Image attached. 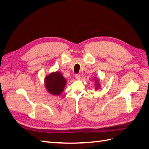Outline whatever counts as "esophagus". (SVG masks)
<instances>
[{
  "label": "esophagus",
  "mask_w": 149,
  "mask_h": 149,
  "mask_svg": "<svg viewBox=\"0 0 149 149\" xmlns=\"http://www.w3.org/2000/svg\"><path fill=\"white\" fill-rule=\"evenodd\" d=\"M75 78L77 79L78 80H79L81 79V75L79 74H76L75 75Z\"/></svg>",
  "instance_id": "34e87169"
}]
</instances>
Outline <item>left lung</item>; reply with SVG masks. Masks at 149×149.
Segmentation results:
<instances>
[{"mask_svg":"<svg viewBox=\"0 0 149 149\" xmlns=\"http://www.w3.org/2000/svg\"><path fill=\"white\" fill-rule=\"evenodd\" d=\"M97 87H98V86H97V88H97Z\"/></svg>","mask_w":149,"mask_h":149,"instance_id":"8db88e82","label":"left lung"}]
</instances>
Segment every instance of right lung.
Listing matches in <instances>:
<instances>
[{"label":"right lung","instance_id":"1","mask_svg":"<svg viewBox=\"0 0 149 149\" xmlns=\"http://www.w3.org/2000/svg\"><path fill=\"white\" fill-rule=\"evenodd\" d=\"M45 82L49 93L53 95H59L63 91L66 81L61 74L56 72L47 76Z\"/></svg>","mask_w":149,"mask_h":149}]
</instances>
